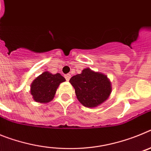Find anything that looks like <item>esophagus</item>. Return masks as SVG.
I'll list each match as a JSON object with an SVG mask.
<instances>
[{"label":"esophagus","mask_w":151,"mask_h":151,"mask_svg":"<svg viewBox=\"0 0 151 151\" xmlns=\"http://www.w3.org/2000/svg\"><path fill=\"white\" fill-rule=\"evenodd\" d=\"M64 77H65V78H66V81H69V79H70V78H71V75L70 74H66L64 76Z\"/></svg>","instance_id":"obj_1"}]
</instances>
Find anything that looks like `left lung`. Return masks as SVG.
<instances>
[{
	"mask_svg": "<svg viewBox=\"0 0 151 151\" xmlns=\"http://www.w3.org/2000/svg\"><path fill=\"white\" fill-rule=\"evenodd\" d=\"M76 95L86 107H96L106 101L111 94V83L106 75L96 73L89 68L83 69L69 80Z\"/></svg>",
	"mask_w": 151,
	"mask_h": 151,
	"instance_id": "8db88e82",
	"label": "left lung"
}]
</instances>
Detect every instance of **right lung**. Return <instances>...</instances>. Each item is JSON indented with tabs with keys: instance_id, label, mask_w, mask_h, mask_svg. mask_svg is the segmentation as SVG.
Wrapping results in <instances>:
<instances>
[{
	"instance_id": "right-lung-1",
	"label": "right lung",
	"mask_w": 151,
	"mask_h": 151,
	"mask_svg": "<svg viewBox=\"0 0 151 151\" xmlns=\"http://www.w3.org/2000/svg\"><path fill=\"white\" fill-rule=\"evenodd\" d=\"M65 81V78L60 73L54 75L49 72H44L31 85V94L36 102L48 103L54 99L60 84Z\"/></svg>"
}]
</instances>
